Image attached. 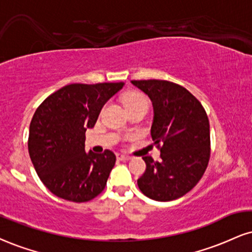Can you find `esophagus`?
I'll return each mask as SVG.
<instances>
[{
    "mask_svg": "<svg viewBox=\"0 0 252 252\" xmlns=\"http://www.w3.org/2000/svg\"><path fill=\"white\" fill-rule=\"evenodd\" d=\"M117 159L120 160H129L131 159V157L128 155H123V154H117Z\"/></svg>",
    "mask_w": 252,
    "mask_h": 252,
    "instance_id": "esophagus-1",
    "label": "esophagus"
}]
</instances>
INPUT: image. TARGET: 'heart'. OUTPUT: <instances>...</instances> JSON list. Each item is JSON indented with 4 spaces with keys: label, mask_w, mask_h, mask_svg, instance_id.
Returning a JSON list of instances; mask_svg holds the SVG:
<instances>
[{
    "label": "heart",
    "mask_w": 252,
    "mask_h": 252,
    "mask_svg": "<svg viewBox=\"0 0 252 252\" xmlns=\"http://www.w3.org/2000/svg\"><path fill=\"white\" fill-rule=\"evenodd\" d=\"M123 103L126 109L137 107L148 108V98L139 92H131L126 94L123 98Z\"/></svg>",
    "instance_id": "obj_1"
}]
</instances>
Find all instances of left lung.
<instances>
[{"label":"left lung","instance_id":"1","mask_svg":"<svg viewBox=\"0 0 252 252\" xmlns=\"http://www.w3.org/2000/svg\"><path fill=\"white\" fill-rule=\"evenodd\" d=\"M153 102L151 137L159 162L144 156L147 165L137 180L145 196L174 201L198 183L210 158V126L201 102L180 84L162 80L131 81Z\"/></svg>","mask_w":252,"mask_h":252}]
</instances>
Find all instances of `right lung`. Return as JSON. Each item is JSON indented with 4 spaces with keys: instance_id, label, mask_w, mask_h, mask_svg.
<instances>
[{
    "instance_id": "obj_1",
    "label": "right lung",
    "mask_w": 252,
    "mask_h": 252,
    "mask_svg": "<svg viewBox=\"0 0 252 252\" xmlns=\"http://www.w3.org/2000/svg\"><path fill=\"white\" fill-rule=\"evenodd\" d=\"M123 86V82L68 84L36 109L29 128V155L39 180L55 196L82 203L104 190L116 156L110 150L86 153V131Z\"/></svg>"
}]
</instances>
